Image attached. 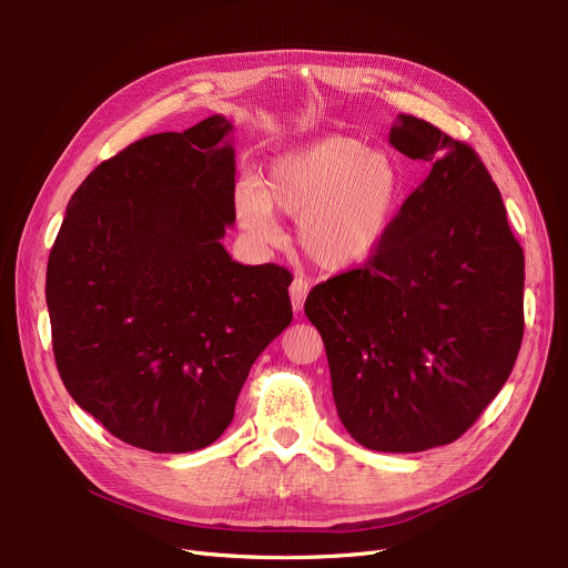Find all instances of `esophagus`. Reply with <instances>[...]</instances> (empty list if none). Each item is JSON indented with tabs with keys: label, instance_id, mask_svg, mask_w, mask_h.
I'll return each mask as SVG.
<instances>
[{
	"label": "esophagus",
	"instance_id": "1",
	"mask_svg": "<svg viewBox=\"0 0 568 568\" xmlns=\"http://www.w3.org/2000/svg\"><path fill=\"white\" fill-rule=\"evenodd\" d=\"M308 294V281L306 278H294L290 285V300H292V308L300 313L304 308V300Z\"/></svg>",
	"mask_w": 568,
	"mask_h": 568
}]
</instances>
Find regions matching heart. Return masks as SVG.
I'll return each mask as SVG.
<instances>
[{
  "mask_svg": "<svg viewBox=\"0 0 568 568\" xmlns=\"http://www.w3.org/2000/svg\"><path fill=\"white\" fill-rule=\"evenodd\" d=\"M400 191L392 156L368 152L356 138L329 135L276 156L257 189H239L236 219L257 244L281 239L274 212L300 219L296 242L304 255L326 272H345L379 248Z\"/></svg>",
  "mask_w": 568,
  "mask_h": 568,
  "instance_id": "b5f03b06",
  "label": "heart"
}]
</instances>
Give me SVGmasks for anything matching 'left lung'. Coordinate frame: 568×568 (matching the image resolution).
Instances as JSON below:
<instances>
[{
    "label": "left lung",
    "instance_id": "obj_1",
    "mask_svg": "<svg viewBox=\"0 0 568 568\" xmlns=\"http://www.w3.org/2000/svg\"><path fill=\"white\" fill-rule=\"evenodd\" d=\"M389 142L430 163L364 266L311 290L345 430L373 452L458 439L509 379L523 343L525 255L474 149L398 114Z\"/></svg>",
    "mask_w": 568,
    "mask_h": 568
}]
</instances>
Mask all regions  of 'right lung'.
Here are the masks:
<instances>
[{"instance_id": "obj_1", "label": "right lung", "mask_w": 568, "mask_h": 568, "mask_svg": "<svg viewBox=\"0 0 568 568\" xmlns=\"http://www.w3.org/2000/svg\"><path fill=\"white\" fill-rule=\"evenodd\" d=\"M232 124L214 114L103 161L48 257L59 377L122 442L186 454L216 442L260 352L292 322L290 272L239 264Z\"/></svg>"}]
</instances>
